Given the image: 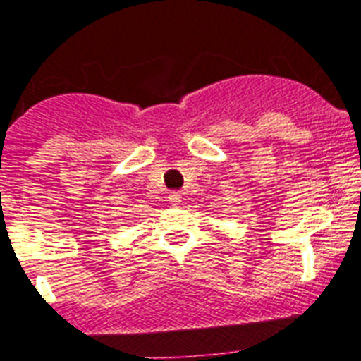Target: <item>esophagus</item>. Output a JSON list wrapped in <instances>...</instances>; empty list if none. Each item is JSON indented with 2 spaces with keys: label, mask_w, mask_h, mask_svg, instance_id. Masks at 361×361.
I'll return each mask as SVG.
<instances>
[{
  "label": "esophagus",
  "mask_w": 361,
  "mask_h": 361,
  "mask_svg": "<svg viewBox=\"0 0 361 361\" xmlns=\"http://www.w3.org/2000/svg\"><path fill=\"white\" fill-rule=\"evenodd\" d=\"M168 201L171 202V204H178V202L183 201V195H180V192H169Z\"/></svg>",
  "instance_id": "1"
}]
</instances>
